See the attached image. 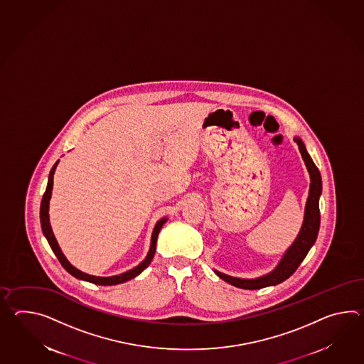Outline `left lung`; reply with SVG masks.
I'll return each mask as SVG.
<instances>
[{"mask_svg":"<svg viewBox=\"0 0 364 364\" xmlns=\"http://www.w3.org/2000/svg\"><path fill=\"white\" fill-rule=\"evenodd\" d=\"M294 141L299 146V151L304 164L309 173V192H308L306 209H304V219L300 227L299 234L296 239L292 242L290 247L283 253L282 259L277 264V267L269 272L267 274L261 275L257 278H239L232 275L225 274L214 269V273L218 275L225 282L232 284L235 287L244 289V290H259L262 287L275 286L278 283L286 281L289 277L295 273L301 261L306 259L308 252L315 244L320 228V209H318V200L323 192V181L320 171L316 167L311 155L308 154L307 149L301 138L295 136Z\"/></svg>","mask_w":364,"mask_h":364,"instance_id":"left-lung-1","label":"left lung"}]
</instances>
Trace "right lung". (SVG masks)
I'll return each mask as SVG.
<instances>
[{"label": "right lung", "mask_w": 364, "mask_h": 364, "mask_svg": "<svg viewBox=\"0 0 364 364\" xmlns=\"http://www.w3.org/2000/svg\"><path fill=\"white\" fill-rule=\"evenodd\" d=\"M58 162H60V161H57V162L55 163V166L52 167V170L49 172L48 184H47V189H46V193L43 196V200H41V223L43 234L46 236V239L48 240L49 245H50L53 253L56 255V257L58 259V261H60V264L64 267L65 270H66L68 273H70V274L75 277V278L82 279V281H86V282L102 284V286H112V284L127 282V281H129L132 278L137 277L138 274H141V273L145 270L146 267L150 265V262H151V259H153L154 255H155V250H156V239H158V235L161 232V228H162L163 225L167 222V219L168 218L164 217V218L159 219V220L155 223L153 234H151L150 250L147 252L145 259H144L142 262H139L137 267H133V269H130V270L125 272V273H122V274L111 275V277H97V275H90L87 274V273H83L80 269L73 267V265L68 261V259L65 257V255L63 253V251H61V248H60V245H58V242H57L56 237H55V235H53L50 223H49V201H50L52 189H53V175H55V171H56Z\"/></svg>", "instance_id": "right-lung-1"}]
</instances>
